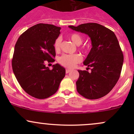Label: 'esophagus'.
Wrapping results in <instances>:
<instances>
[{
	"mask_svg": "<svg viewBox=\"0 0 134 134\" xmlns=\"http://www.w3.org/2000/svg\"><path fill=\"white\" fill-rule=\"evenodd\" d=\"M70 70H70V69H66V70H65V72L67 74V73H69V72H70Z\"/></svg>",
	"mask_w": 134,
	"mask_h": 134,
	"instance_id": "34e87169",
	"label": "esophagus"
}]
</instances>
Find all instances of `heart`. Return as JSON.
I'll return each mask as SVG.
<instances>
[{
    "mask_svg": "<svg viewBox=\"0 0 134 134\" xmlns=\"http://www.w3.org/2000/svg\"><path fill=\"white\" fill-rule=\"evenodd\" d=\"M71 41L76 45L79 46L82 43V37L77 33H72L69 36ZM61 38H57L54 43V48L56 51H58L60 48ZM81 61V57L79 55H63L58 58V62L61 65L65 67L71 68L76 65V64Z\"/></svg>",
    "mask_w": 134,
    "mask_h": 134,
    "instance_id": "1",
    "label": "heart"
}]
</instances>
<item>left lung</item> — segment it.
<instances>
[{
  "label": "left lung",
  "mask_w": 134,
  "mask_h": 134,
  "mask_svg": "<svg viewBox=\"0 0 134 134\" xmlns=\"http://www.w3.org/2000/svg\"><path fill=\"white\" fill-rule=\"evenodd\" d=\"M69 27L87 35L91 40L92 48L83 62L91 72L78 70L77 91L87 99L102 98L111 91L120 76L124 55L117 38L111 30L98 23Z\"/></svg>",
  "instance_id": "8db88e82"
}]
</instances>
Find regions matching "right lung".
<instances>
[{
  "label": "right lung",
  "mask_w": 134,
  "mask_h": 134,
  "mask_svg": "<svg viewBox=\"0 0 134 134\" xmlns=\"http://www.w3.org/2000/svg\"><path fill=\"white\" fill-rule=\"evenodd\" d=\"M60 27L40 24L30 27L18 38L14 47L12 67L16 78L24 91L38 99H45L57 91L65 75L59 64L45 66V61L53 62L54 43L60 34Z\"/></svg>",
  "instance_id": "add662e5"
}]
</instances>
